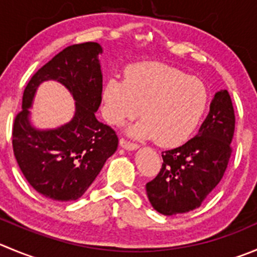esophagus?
<instances>
[{
    "instance_id": "34e87169",
    "label": "esophagus",
    "mask_w": 257,
    "mask_h": 257,
    "mask_svg": "<svg viewBox=\"0 0 257 257\" xmlns=\"http://www.w3.org/2000/svg\"><path fill=\"white\" fill-rule=\"evenodd\" d=\"M119 146H121L122 149H124V150H128V151H134L139 149L138 144L130 143V141L124 140V139H121V140H119Z\"/></svg>"
}]
</instances>
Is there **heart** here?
<instances>
[{
	"mask_svg": "<svg viewBox=\"0 0 257 257\" xmlns=\"http://www.w3.org/2000/svg\"><path fill=\"white\" fill-rule=\"evenodd\" d=\"M124 78H108L102 88V112L109 123L119 126L141 113L144 118L131 127V135L156 139L167 148L193 135L208 106L202 80L161 63L131 65Z\"/></svg>",
	"mask_w": 257,
	"mask_h": 257,
	"instance_id": "b5f03b06",
	"label": "heart"
}]
</instances>
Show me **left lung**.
<instances>
[{
    "instance_id": "1",
    "label": "left lung",
    "mask_w": 257,
    "mask_h": 257,
    "mask_svg": "<svg viewBox=\"0 0 257 257\" xmlns=\"http://www.w3.org/2000/svg\"><path fill=\"white\" fill-rule=\"evenodd\" d=\"M233 133V106L228 92L222 89L214 94L197 135L161 155L160 173L146 184L153 208L175 216L200 207L226 172Z\"/></svg>"
}]
</instances>
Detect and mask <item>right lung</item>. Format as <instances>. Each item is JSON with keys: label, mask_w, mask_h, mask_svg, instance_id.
<instances>
[{"label": "right lung", "mask_w": 257, "mask_h": 257, "mask_svg": "<svg viewBox=\"0 0 257 257\" xmlns=\"http://www.w3.org/2000/svg\"><path fill=\"white\" fill-rule=\"evenodd\" d=\"M102 53L98 43L68 46L33 75L24 92L23 111L12 130L14 154L26 180L49 199L69 202L82 197L117 150L114 131L96 117L102 101ZM48 80L70 90L75 114L59 127L38 129L30 108L37 88Z\"/></svg>", "instance_id": "obj_1"}]
</instances>
